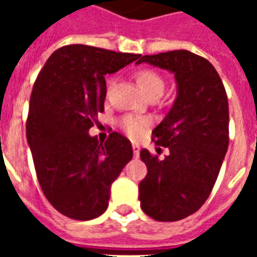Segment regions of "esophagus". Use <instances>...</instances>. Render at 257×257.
<instances>
[{"label":"esophagus","instance_id":"esophagus-1","mask_svg":"<svg viewBox=\"0 0 257 257\" xmlns=\"http://www.w3.org/2000/svg\"><path fill=\"white\" fill-rule=\"evenodd\" d=\"M132 148H133V153H135V156H139V155H140V145L133 144Z\"/></svg>","mask_w":257,"mask_h":257}]
</instances>
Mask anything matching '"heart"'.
Listing matches in <instances>:
<instances>
[{
    "mask_svg": "<svg viewBox=\"0 0 257 257\" xmlns=\"http://www.w3.org/2000/svg\"><path fill=\"white\" fill-rule=\"evenodd\" d=\"M137 82L140 88L144 90L149 97L155 94H163L165 89V81L159 72L153 69H141L136 74ZM149 121L144 117L126 116L121 120V126L131 137H140L144 133L145 128L148 126Z\"/></svg>",
    "mask_w": 257,
    "mask_h": 257,
    "instance_id": "heart-1",
    "label": "heart"
}]
</instances>
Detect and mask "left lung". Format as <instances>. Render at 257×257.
Listing matches in <instances>:
<instances>
[{
    "instance_id": "8db88e82",
    "label": "left lung",
    "mask_w": 257,
    "mask_h": 257,
    "mask_svg": "<svg viewBox=\"0 0 257 257\" xmlns=\"http://www.w3.org/2000/svg\"><path fill=\"white\" fill-rule=\"evenodd\" d=\"M175 74L177 97L153 129L164 160L140 152L148 173L139 184L141 209L157 221H177L199 211L211 195L229 144V112L223 81L211 62L189 50L143 56Z\"/></svg>"
}]
</instances>
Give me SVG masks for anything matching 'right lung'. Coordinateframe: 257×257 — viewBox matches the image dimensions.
I'll return each mask as SVG.
<instances>
[{
	"mask_svg": "<svg viewBox=\"0 0 257 257\" xmlns=\"http://www.w3.org/2000/svg\"><path fill=\"white\" fill-rule=\"evenodd\" d=\"M137 58L140 54L66 45L48 58L34 82L26 139L44 195L70 219L102 215L110 185L132 160L126 137L112 132L105 143H98L88 132L104 112L105 74Z\"/></svg>",
	"mask_w": 257,
	"mask_h": 257,
	"instance_id": "obj_1",
	"label": "right lung"
}]
</instances>
